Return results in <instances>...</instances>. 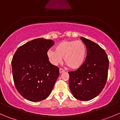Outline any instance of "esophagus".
Listing matches in <instances>:
<instances>
[{
    "instance_id": "1",
    "label": "esophagus",
    "mask_w": 120,
    "mask_h": 120,
    "mask_svg": "<svg viewBox=\"0 0 120 120\" xmlns=\"http://www.w3.org/2000/svg\"><path fill=\"white\" fill-rule=\"evenodd\" d=\"M64 71H65V70L64 69H63V68H60V69H59V72H60V73H62Z\"/></svg>"
}]
</instances>
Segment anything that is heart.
I'll list each match as a JSON object with an SVG mask.
<instances>
[{
  "label": "heart",
  "mask_w": 120,
  "mask_h": 120,
  "mask_svg": "<svg viewBox=\"0 0 120 120\" xmlns=\"http://www.w3.org/2000/svg\"><path fill=\"white\" fill-rule=\"evenodd\" d=\"M87 56L86 45L81 40H63L47 52V57L53 65L61 63L63 57L71 69H77L84 63Z\"/></svg>",
  "instance_id": "1"
}]
</instances>
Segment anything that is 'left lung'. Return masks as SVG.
Returning a JSON list of instances; mask_svg holds the SVG:
<instances>
[{
	"label": "left lung",
	"instance_id": "obj_1",
	"mask_svg": "<svg viewBox=\"0 0 120 120\" xmlns=\"http://www.w3.org/2000/svg\"><path fill=\"white\" fill-rule=\"evenodd\" d=\"M87 49V56L82 66L69 74V87L77 100L88 101L103 90L108 77L109 60L103 48L96 43L81 37Z\"/></svg>",
	"mask_w": 120,
	"mask_h": 120
}]
</instances>
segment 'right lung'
I'll use <instances>...</instances> for the list:
<instances>
[{"label": "right lung", "instance_id": "1", "mask_svg": "<svg viewBox=\"0 0 120 120\" xmlns=\"http://www.w3.org/2000/svg\"><path fill=\"white\" fill-rule=\"evenodd\" d=\"M52 40L39 38L20 46L15 52L11 67L14 83L20 94L30 101L46 99L59 75V68L49 60Z\"/></svg>", "mask_w": 120, "mask_h": 120}]
</instances>
